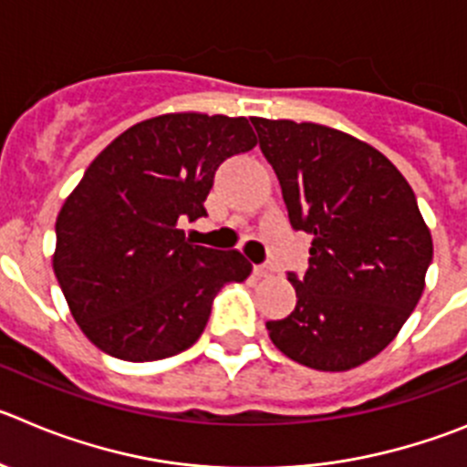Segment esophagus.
Here are the masks:
<instances>
[{"label":"esophagus","mask_w":467,"mask_h":467,"mask_svg":"<svg viewBox=\"0 0 467 467\" xmlns=\"http://www.w3.org/2000/svg\"><path fill=\"white\" fill-rule=\"evenodd\" d=\"M275 273V266L271 262H264V264H256L254 266V275L256 277H271Z\"/></svg>","instance_id":"esophagus-1"}]
</instances>
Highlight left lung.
<instances>
[{
    "mask_svg": "<svg viewBox=\"0 0 467 467\" xmlns=\"http://www.w3.org/2000/svg\"><path fill=\"white\" fill-rule=\"evenodd\" d=\"M289 222L312 236L307 271L286 273L296 307L266 322L273 345L315 370L382 352L423 292L431 231L400 171L375 148L312 122L252 118Z\"/></svg>",
    "mask_w": 467,
    "mask_h": 467,
    "instance_id": "obj_1",
    "label": "left lung"
}]
</instances>
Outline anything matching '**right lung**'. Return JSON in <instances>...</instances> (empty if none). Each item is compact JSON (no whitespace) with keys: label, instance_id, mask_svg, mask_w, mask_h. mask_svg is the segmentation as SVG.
<instances>
[{"label":"right lung","instance_id":"add662e5","mask_svg":"<svg viewBox=\"0 0 467 467\" xmlns=\"http://www.w3.org/2000/svg\"><path fill=\"white\" fill-rule=\"evenodd\" d=\"M245 118L169 113L119 134L55 222L53 268L80 331L122 361H160L199 340L213 298L252 271L241 252L192 245L215 171L247 152Z\"/></svg>","mask_w":467,"mask_h":467}]
</instances>
